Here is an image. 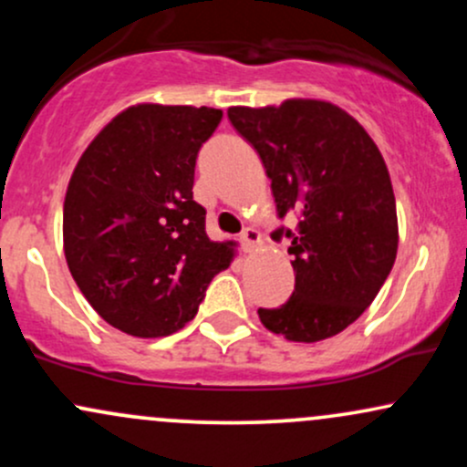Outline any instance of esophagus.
I'll return each mask as SVG.
<instances>
[{
	"instance_id": "1",
	"label": "esophagus",
	"mask_w": 467,
	"mask_h": 467,
	"mask_svg": "<svg viewBox=\"0 0 467 467\" xmlns=\"http://www.w3.org/2000/svg\"><path fill=\"white\" fill-rule=\"evenodd\" d=\"M259 241H261V234H259V230H254V228H245L239 237V244H241V248H244V252L254 250Z\"/></svg>"
}]
</instances>
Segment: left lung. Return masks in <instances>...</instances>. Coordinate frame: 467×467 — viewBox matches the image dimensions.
<instances>
[{"label":"left lung","mask_w":467,"mask_h":467,"mask_svg":"<svg viewBox=\"0 0 467 467\" xmlns=\"http://www.w3.org/2000/svg\"><path fill=\"white\" fill-rule=\"evenodd\" d=\"M228 120L259 153L272 180L276 228L296 275L281 307H259L267 329L318 342L347 329L378 296L398 254V211L389 169L360 122L323 100L230 107Z\"/></svg>","instance_id":"obj_1"}]
</instances>
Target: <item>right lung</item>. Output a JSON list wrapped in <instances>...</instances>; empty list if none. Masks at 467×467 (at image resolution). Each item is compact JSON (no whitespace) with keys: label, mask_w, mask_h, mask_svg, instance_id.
I'll return each instance as SVG.
<instances>
[{"label":"right lung","mask_w":467,"mask_h":467,"mask_svg":"<svg viewBox=\"0 0 467 467\" xmlns=\"http://www.w3.org/2000/svg\"><path fill=\"white\" fill-rule=\"evenodd\" d=\"M219 122L213 107H130L74 169L63 206L67 267L100 318L125 334H175L230 265L233 248L208 239L206 208L192 200L197 153Z\"/></svg>","instance_id":"obj_1"}]
</instances>
